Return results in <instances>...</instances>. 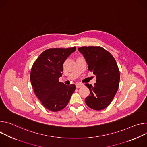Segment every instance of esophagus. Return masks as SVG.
Returning <instances> with one entry per match:
<instances>
[{
	"label": "esophagus",
	"mask_w": 147,
	"mask_h": 147,
	"mask_svg": "<svg viewBox=\"0 0 147 147\" xmlns=\"http://www.w3.org/2000/svg\"><path fill=\"white\" fill-rule=\"evenodd\" d=\"M83 85L82 84H79V83H77L76 84V87L77 88H80L81 86H82Z\"/></svg>",
	"instance_id": "esophagus-1"
}]
</instances>
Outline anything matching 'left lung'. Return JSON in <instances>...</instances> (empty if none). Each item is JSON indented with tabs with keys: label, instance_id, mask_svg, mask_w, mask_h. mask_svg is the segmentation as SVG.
<instances>
[{
	"label": "left lung",
	"instance_id": "8db88e82",
	"mask_svg": "<svg viewBox=\"0 0 147 147\" xmlns=\"http://www.w3.org/2000/svg\"><path fill=\"white\" fill-rule=\"evenodd\" d=\"M78 50L84 56L89 71L96 76V83L93 86L85 84L90 90L85 103L93 110L104 109L110 104L118 90L120 75L116 61L102 47L84 46L78 48Z\"/></svg>",
	"mask_w": 147,
	"mask_h": 147
}]
</instances>
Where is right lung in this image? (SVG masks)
Returning a JSON list of instances; mask_svg holds the SVG:
<instances>
[{
	"label": "right lung",
	"mask_w": 147,
	"mask_h": 147,
	"mask_svg": "<svg viewBox=\"0 0 147 147\" xmlns=\"http://www.w3.org/2000/svg\"><path fill=\"white\" fill-rule=\"evenodd\" d=\"M76 47L49 48L35 61L31 69L30 80L34 93L42 105L53 112L61 110L68 105L76 86L59 82L65 61Z\"/></svg>",
	"instance_id": "obj_1"
}]
</instances>
